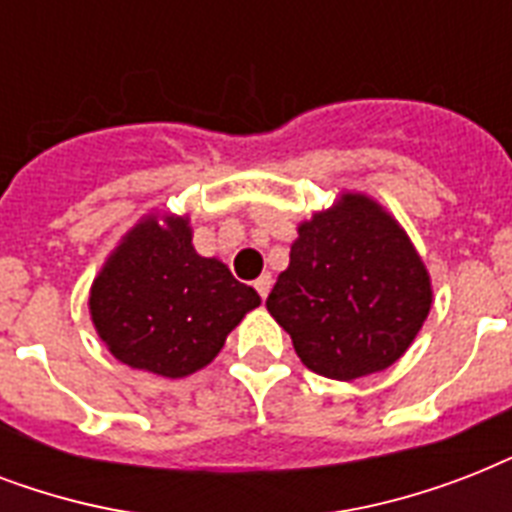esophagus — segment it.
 <instances>
[{
	"label": "esophagus",
	"instance_id": "34e87169",
	"mask_svg": "<svg viewBox=\"0 0 512 512\" xmlns=\"http://www.w3.org/2000/svg\"><path fill=\"white\" fill-rule=\"evenodd\" d=\"M271 287H273V276L271 273H263V276H260V279L255 281V289L257 292H260V297H268V292H271Z\"/></svg>",
	"mask_w": 512,
	"mask_h": 512
}]
</instances>
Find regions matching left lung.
Returning <instances> with one entry per match:
<instances>
[{"label":"left lung","mask_w":512,"mask_h":512,"mask_svg":"<svg viewBox=\"0 0 512 512\" xmlns=\"http://www.w3.org/2000/svg\"><path fill=\"white\" fill-rule=\"evenodd\" d=\"M430 305V273L412 239L380 201L356 191L297 225L287 271L265 300L300 361L342 382L396 364Z\"/></svg>","instance_id":"obj_1"}]
</instances>
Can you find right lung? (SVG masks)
<instances>
[{
    "mask_svg": "<svg viewBox=\"0 0 512 512\" xmlns=\"http://www.w3.org/2000/svg\"><path fill=\"white\" fill-rule=\"evenodd\" d=\"M257 305L223 260L193 249L188 215L140 217L90 287V319L114 358L170 380L204 369Z\"/></svg>",
    "mask_w": 512,
    "mask_h": 512,
    "instance_id": "obj_1",
    "label": "right lung"
}]
</instances>
